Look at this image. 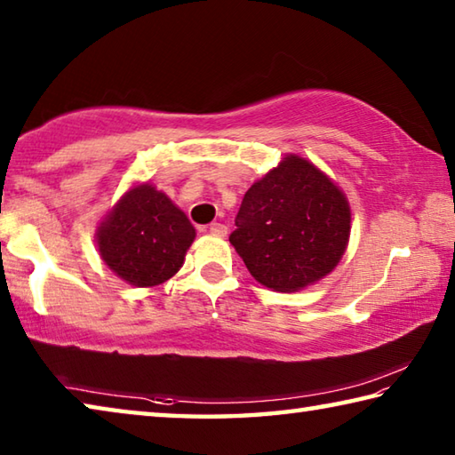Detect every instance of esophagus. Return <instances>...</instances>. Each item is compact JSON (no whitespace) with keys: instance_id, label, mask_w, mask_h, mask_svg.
I'll list each match as a JSON object with an SVG mask.
<instances>
[{"instance_id":"34e87169","label":"esophagus","mask_w":455,"mask_h":455,"mask_svg":"<svg viewBox=\"0 0 455 455\" xmlns=\"http://www.w3.org/2000/svg\"><path fill=\"white\" fill-rule=\"evenodd\" d=\"M227 227L222 225V222H211L209 225V233L214 236H227Z\"/></svg>"}]
</instances>
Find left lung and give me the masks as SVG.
Masks as SVG:
<instances>
[{"label": "left lung", "mask_w": 455, "mask_h": 455, "mask_svg": "<svg viewBox=\"0 0 455 455\" xmlns=\"http://www.w3.org/2000/svg\"><path fill=\"white\" fill-rule=\"evenodd\" d=\"M228 236L265 287L305 289L329 275L349 243L351 209L341 188L309 160L284 156L246 190Z\"/></svg>", "instance_id": "left-lung-1"}]
</instances>
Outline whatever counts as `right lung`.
<instances>
[{
    "mask_svg": "<svg viewBox=\"0 0 455 455\" xmlns=\"http://www.w3.org/2000/svg\"><path fill=\"white\" fill-rule=\"evenodd\" d=\"M195 236L187 214L150 182L130 188L96 230L100 257L134 287H156L179 273Z\"/></svg>",
    "mask_w": 455,
    "mask_h": 455,
    "instance_id": "add662e5",
    "label": "right lung"
}]
</instances>
